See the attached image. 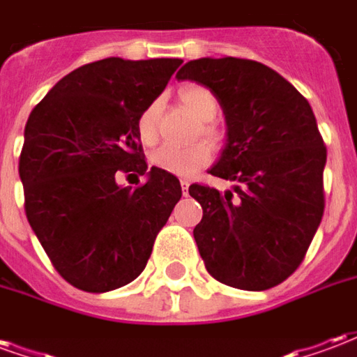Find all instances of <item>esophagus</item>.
<instances>
[{
	"mask_svg": "<svg viewBox=\"0 0 357 357\" xmlns=\"http://www.w3.org/2000/svg\"><path fill=\"white\" fill-rule=\"evenodd\" d=\"M189 185H191V183H189V181H187V179H181V191H183V195H189Z\"/></svg>",
	"mask_w": 357,
	"mask_h": 357,
	"instance_id": "obj_1",
	"label": "esophagus"
}]
</instances>
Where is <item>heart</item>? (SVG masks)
Returning a JSON list of instances; mask_svg holds the SVG:
<instances>
[{"mask_svg": "<svg viewBox=\"0 0 357 357\" xmlns=\"http://www.w3.org/2000/svg\"><path fill=\"white\" fill-rule=\"evenodd\" d=\"M179 99L202 122L214 120L218 110H220L216 95L204 86H187L179 91ZM158 110H160V99H155V101L149 102L137 116V132H139L143 143H153L156 139ZM202 133L206 137H212V139L216 137V130L210 124H202ZM210 158H212V149L204 141L189 145V147H178V145L166 143V145H160L151 153V164L155 168H160V170L174 174V176H181V178L195 176L197 172L202 170L210 162Z\"/></svg>", "mask_w": 357, "mask_h": 357, "instance_id": "b5f03b06", "label": "heart"}]
</instances>
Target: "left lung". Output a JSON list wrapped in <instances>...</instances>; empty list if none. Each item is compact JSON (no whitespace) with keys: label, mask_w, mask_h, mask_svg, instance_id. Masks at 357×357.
<instances>
[{"label":"left lung","mask_w":357,"mask_h":357,"mask_svg":"<svg viewBox=\"0 0 357 357\" xmlns=\"http://www.w3.org/2000/svg\"><path fill=\"white\" fill-rule=\"evenodd\" d=\"M216 95L227 143L210 174L237 185L220 193L201 183L193 229L208 273L243 291H266L298 268L321 224L327 147L298 89L250 59H197L176 74Z\"/></svg>","instance_id":"left-lung-1"}]
</instances>
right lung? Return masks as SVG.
I'll list each match as a JSON object with an SVG mask.
<instances>
[{"label":"right lung","instance_id":"right-lung-1","mask_svg":"<svg viewBox=\"0 0 357 357\" xmlns=\"http://www.w3.org/2000/svg\"><path fill=\"white\" fill-rule=\"evenodd\" d=\"M181 63L95 61L66 74L30 112L19 160L28 224L61 277L80 291L132 283L181 199L174 174L147 172L137 132L139 112ZM120 173L148 181L122 188Z\"/></svg>","mask_w":357,"mask_h":357}]
</instances>
